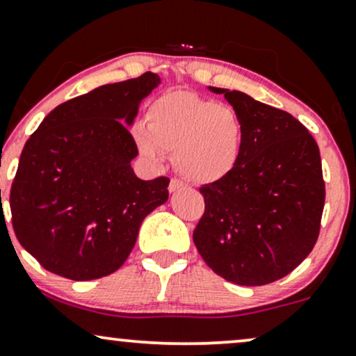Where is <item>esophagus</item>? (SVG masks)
<instances>
[{
	"instance_id": "1",
	"label": "esophagus",
	"mask_w": 356,
	"mask_h": 356,
	"mask_svg": "<svg viewBox=\"0 0 356 356\" xmlns=\"http://www.w3.org/2000/svg\"><path fill=\"white\" fill-rule=\"evenodd\" d=\"M186 187V184H184L182 181H179V179H170L169 182V192H177L181 191V188Z\"/></svg>"
}]
</instances>
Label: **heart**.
I'll use <instances>...</instances> for the list:
<instances>
[{"instance_id":"obj_1","label":"heart","mask_w":356,"mask_h":356,"mask_svg":"<svg viewBox=\"0 0 356 356\" xmlns=\"http://www.w3.org/2000/svg\"><path fill=\"white\" fill-rule=\"evenodd\" d=\"M133 138L147 159L161 163L169 152L187 181L213 184L240 163L245 124L232 106L177 90L151 103L146 123L133 126Z\"/></svg>"}]
</instances>
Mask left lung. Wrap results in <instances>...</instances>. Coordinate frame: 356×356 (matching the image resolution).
Returning <instances> with one entry per match:
<instances>
[{
    "instance_id": "8db88e82",
    "label": "left lung",
    "mask_w": 356,
    "mask_h": 356,
    "mask_svg": "<svg viewBox=\"0 0 356 356\" xmlns=\"http://www.w3.org/2000/svg\"><path fill=\"white\" fill-rule=\"evenodd\" d=\"M225 95L245 124L235 170L200 187L204 217L193 243L211 271L240 286H264L294 271L316 245L325 184L318 146L287 113L238 90Z\"/></svg>"
}]
</instances>
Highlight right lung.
<instances>
[{
    "label": "right lung",
    "instance_id": "obj_1",
    "mask_svg": "<svg viewBox=\"0 0 356 356\" xmlns=\"http://www.w3.org/2000/svg\"><path fill=\"white\" fill-rule=\"evenodd\" d=\"M161 79L108 83L54 108L28 139L11 186L13 228L40 266L72 281L115 273L139 227L169 199V179L141 181L129 133Z\"/></svg>",
    "mask_w": 356,
    "mask_h": 356
}]
</instances>
